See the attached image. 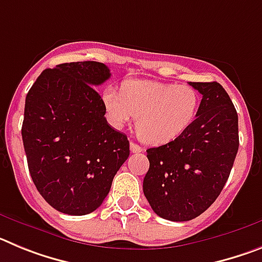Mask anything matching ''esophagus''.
I'll use <instances>...</instances> for the list:
<instances>
[{
    "label": "esophagus",
    "mask_w": 262,
    "mask_h": 262,
    "mask_svg": "<svg viewBox=\"0 0 262 262\" xmlns=\"http://www.w3.org/2000/svg\"><path fill=\"white\" fill-rule=\"evenodd\" d=\"M129 149H131V152H133V154H138V152L143 151V148L140 147V145L136 144V143H133V142H131V144H129Z\"/></svg>",
    "instance_id": "1"
}]
</instances>
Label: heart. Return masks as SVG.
<instances>
[{
	"instance_id": "obj_1",
	"label": "heart",
	"mask_w": 262,
	"mask_h": 262,
	"mask_svg": "<svg viewBox=\"0 0 262 262\" xmlns=\"http://www.w3.org/2000/svg\"><path fill=\"white\" fill-rule=\"evenodd\" d=\"M200 93L191 85L154 80H126L120 92L106 88L102 103L108 122L122 128L136 117V133L148 144H165L186 131L200 108Z\"/></svg>"
}]
</instances>
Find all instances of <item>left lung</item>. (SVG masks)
<instances>
[{
    "label": "left lung",
    "instance_id": "obj_1",
    "mask_svg": "<svg viewBox=\"0 0 262 262\" xmlns=\"http://www.w3.org/2000/svg\"><path fill=\"white\" fill-rule=\"evenodd\" d=\"M202 94L196 118L172 142L147 149L143 191L166 221L200 216L223 190L239 149L237 113L219 82H189Z\"/></svg>",
    "mask_w": 262,
    "mask_h": 262
}]
</instances>
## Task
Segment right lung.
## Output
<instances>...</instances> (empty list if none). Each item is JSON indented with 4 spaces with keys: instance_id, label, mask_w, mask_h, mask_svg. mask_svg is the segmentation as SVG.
Returning <instances> with one entry per match:
<instances>
[{
    "instance_id": "add662e5",
    "label": "right lung",
    "mask_w": 262,
    "mask_h": 262,
    "mask_svg": "<svg viewBox=\"0 0 262 262\" xmlns=\"http://www.w3.org/2000/svg\"><path fill=\"white\" fill-rule=\"evenodd\" d=\"M110 76L102 62H64L41 72L26 96L22 140L30 174L62 214L98 209L129 156L127 136L107 123L93 88Z\"/></svg>"
}]
</instances>
